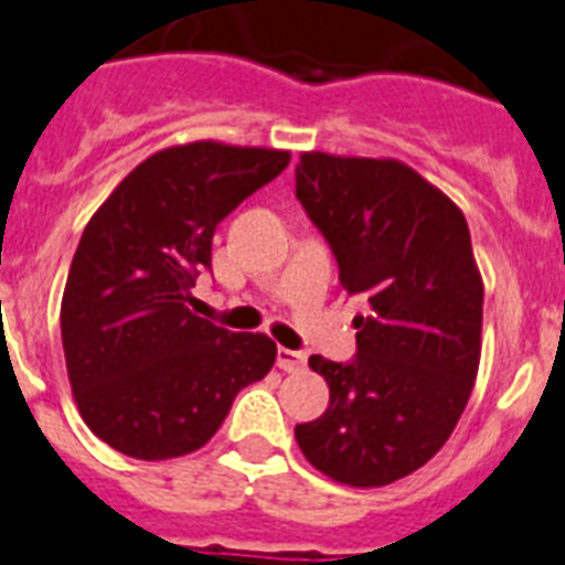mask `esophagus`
Here are the masks:
<instances>
[{"instance_id": "esophagus-1", "label": "esophagus", "mask_w": 565, "mask_h": 565, "mask_svg": "<svg viewBox=\"0 0 565 565\" xmlns=\"http://www.w3.org/2000/svg\"><path fill=\"white\" fill-rule=\"evenodd\" d=\"M278 367L284 373H298L307 367V355L290 348H278Z\"/></svg>"}]
</instances>
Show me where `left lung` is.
<instances>
[{
    "instance_id": "left-lung-1",
    "label": "left lung",
    "mask_w": 565,
    "mask_h": 565,
    "mask_svg": "<svg viewBox=\"0 0 565 565\" xmlns=\"http://www.w3.org/2000/svg\"><path fill=\"white\" fill-rule=\"evenodd\" d=\"M296 198L339 260L341 287L367 298L355 359L310 355L330 405L296 425L330 480L379 488L414 473L457 428L482 350V278L457 203L399 160L305 151Z\"/></svg>"
}]
</instances>
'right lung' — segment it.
<instances>
[{"instance_id":"obj_1","label":"right lung","mask_w":565,"mask_h":565,"mask_svg":"<svg viewBox=\"0 0 565 565\" xmlns=\"http://www.w3.org/2000/svg\"><path fill=\"white\" fill-rule=\"evenodd\" d=\"M290 151L198 140L146 158L94 212L60 327L79 416L114 451L172 459L210 443L275 341L189 310L215 226L287 169Z\"/></svg>"}]
</instances>
